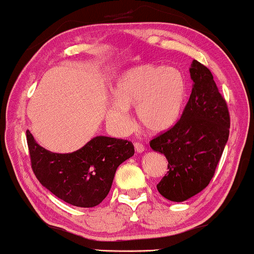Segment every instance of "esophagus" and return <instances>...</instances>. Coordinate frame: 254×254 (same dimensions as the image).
I'll list each match as a JSON object with an SVG mask.
<instances>
[{
    "label": "esophagus",
    "instance_id": "1",
    "mask_svg": "<svg viewBox=\"0 0 254 254\" xmlns=\"http://www.w3.org/2000/svg\"><path fill=\"white\" fill-rule=\"evenodd\" d=\"M134 147H135V150L137 152H143L145 150V147L141 143V142H135Z\"/></svg>",
    "mask_w": 254,
    "mask_h": 254
}]
</instances>
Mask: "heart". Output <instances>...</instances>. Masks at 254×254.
<instances>
[{"mask_svg":"<svg viewBox=\"0 0 254 254\" xmlns=\"http://www.w3.org/2000/svg\"><path fill=\"white\" fill-rule=\"evenodd\" d=\"M189 93V81L178 68L144 64L125 71L118 79L110 104V120L120 131L129 128L127 107H136L138 123L151 133H162L177 123Z\"/></svg>","mask_w":254,"mask_h":254,"instance_id":"1","label":"heart"}]
</instances>
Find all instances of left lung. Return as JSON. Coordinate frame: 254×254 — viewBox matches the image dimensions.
I'll return each mask as SVG.
<instances>
[{"instance_id":"obj_1","label":"left lung","mask_w":254,"mask_h":254,"mask_svg":"<svg viewBox=\"0 0 254 254\" xmlns=\"http://www.w3.org/2000/svg\"><path fill=\"white\" fill-rule=\"evenodd\" d=\"M193 89L182 117L150 147L168 159L169 171L157 184L168 200L182 202L206 189L214 177L229 137L230 114L213 74L194 60Z\"/></svg>"}]
</instances>
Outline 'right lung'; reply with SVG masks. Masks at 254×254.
Listing matches in <instances>:
<instances>
[{
    "mask_svg": "<svg viewBox=\"0 0 254 254\" xmlns=\"http://www.w3.org/2000/svg\"><path fill=\"white\" fill-rule=\"evenodd\" d=\"M31 166L43 186L76 207L99 204L109 194L121 163L134 155L130 141L96 136L71 154L51 152L26 130Z\"/></svg>",
    "mask_w": 254,
    "mask_h": 254,
    "instance_id": "right-lung-1",
    "label": "right lung"
}]
</instances>
